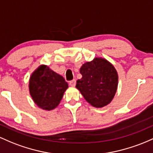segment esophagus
Wrapping results in <instances>:
<instances>
[{
  "label": "esophagus",
  "instance_id": "esophagus-1",
  "mask_svg": "<svg viewBox=\"0 0 153 153\" xmlns=\"http://www.w3.org/2000/svg\"><path fill=\"white\" fill-rule=\"evenodd\" d=\"M69 84H70V86H75V84H76V80H71V81H70V83H69Z\"/></svg>",
  "mask_w": 153,
  "mask_h": 153
}]
</instances>
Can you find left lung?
I'll return each mask as SVG.
<instances>
[{
  "instance_id": "obj_1",
  "label": "left lung",
  "mask_w": 153,
  "mask_h": 153,
  "mask_svg": "<svg viewBox=\"0 0 153 153\" xmlns=\"http://www.w3.org/2000/svg\"><path fill=\"white\" fill-rule=\"evenodd\" d=\"M81 79L77 80L76 88L91 105L103 107L115 97L118 84V75L110 62L102 57L83 64L80 68Z\"/></svg>"
}]
</instances>
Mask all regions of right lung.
I'll use <instances>...</instances> for the list:
<instances>
[{
  "mask_svg": "<svg viewBox=\"0 0 153 153\" xmlns=\"http://www.w3.org/2000/svg\"><path fill=\"white\" fill-rule=\"evenodd\" d=\"M68 88V83L63 77L47 65H40L30 78V96L35 103L43 110L56 108Z\"/></svg>",
  "mask_w": 153,
  "mask_h": 153,
  "instance_id": "1",
  "label": "right lung"
}]
</instances>
